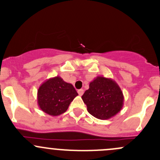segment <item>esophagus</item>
I'll return each instance as SVG.
<instances>
[{
  "mask_svg": "<svg viewBox=\"0 0 160 160\" xmlns=\"http://www.w3.org/2000/svg\"><path fill=\"white\" fill-rule=\"evenodd\" d=\"M78 93H79V95H80V96H82V95L83 94V93H84V90H83V89H80V90H78Z\"/></svg>",
  "mask_w": 160,
  "mask_h": 160,
  "instance_id": "esophagus-1",
  "label": "esophagus"
}]
</instances>
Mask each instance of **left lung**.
Listing matches in <instances>:
<instances>
[{"instance_id": "obj_1", "label": "left lung", "mask_w": 160, "mask_h": 160, "mask_svg": "<svg viewBox=\"0 0 160 160\" xmlns=\"http://www.w3.org/2000/svg\"><path fill=\"white\" fill-rule=\"evenodd\" d=\"M88 111L93 117L107 120L122 109L124 95L114 80L98 76L90 83L89 89L82 96Z\"/></svg>"}]
</instances>
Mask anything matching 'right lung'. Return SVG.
Wrapping results in <instances>:
<instances>
[{"label":"right lung","mask_w":160,"mask_h":160,"mask_svg":"<svg viewBox=\"0 0 160 160\" xmlns=\"http://www.w3.org/2000/svg\"><path fill=\"white\" fill-rule=\"evenodd\" d=\"M77 95V90L71 83L57 76L42 83L37 93V101L43 112L51 116H58L67 111Z\"/></svg>","instance_id":"right-lung-1"}]
</instances>
